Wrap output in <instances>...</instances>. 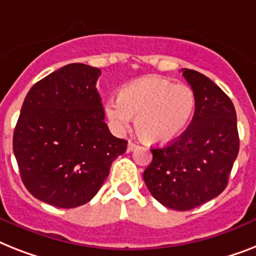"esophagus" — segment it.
I'll return each mask as SVG.
<instances>
[{
    "mask_svg": "<svg viewBox=\"0 0 256 256\" xmlns=\"http://www.w3.org/2000/svg\"><path fill=\"white\" fill-rule=\"evenodd\" d=\"M136 148H137V145L134 142H132V141H130V142H128V152L134 150Z\"/></svg>",
    "mask_w": 256,
    "mask_h": 256,
    "instance_id": "esophagus-1",
    "label": "esophagus"
}]
</instances>
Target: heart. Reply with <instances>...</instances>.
Wrapping results in <instances>:
<instances>
[{
  "mask_svg": "<svg viewBox=\"0 0 256 256\" xmlns=\"http://www.w3.org/2000/svg\"><path fill=\"white\" fill-rule=\"evenodd\" d=\"M195 92L184 84L146 76L120 92L106 104V115L118 130L136 118V132L144 142L166 144L180 134L195 111Z\"/></svg>",
  "mask_w": 256,
  "mask_h": 256,
  "instance_id": "obj_1",
  "label": "heart"
}]
</instances>
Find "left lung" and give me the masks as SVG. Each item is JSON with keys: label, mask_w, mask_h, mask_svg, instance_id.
Here are the masks:
<instances>
[{"label": "left lung", "mask_w": 256, "mask_h": 256, "mask_svg": "<svg viewBox=\"0 0 256 256\" xmlns=\"http://www.w3.org/2000/svg\"><path fill=\"white\" fill-rule=\"evenodd\" d=\"M195 92V114L188 128L171 144L152 149L144 180L153 198L175 210H190L226 188L240 150L233 102L204 74L182 69Z\"/></svg>", "instance_id": "obj_1"}]
</instances>
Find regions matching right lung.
Returning a JSON list of instances; mask_svg holds the SVG:
<instances>
[{"label":"right lung","instance_id":"add662e5","mask_svg":"<svg viewBox=\"0 0 256 256\" xmlns=\"http://www.w3.org/2000/svg\"><path fill=\"white\" fill-rule=\"evenodd\" d=\"M99 76L80 62L60 68L30 88L16 122L12 150L23 184L57 208L90 202L126 150L104 122Z\"/></svg>","mask_w":256,"mask_h":256}]
</instances>
